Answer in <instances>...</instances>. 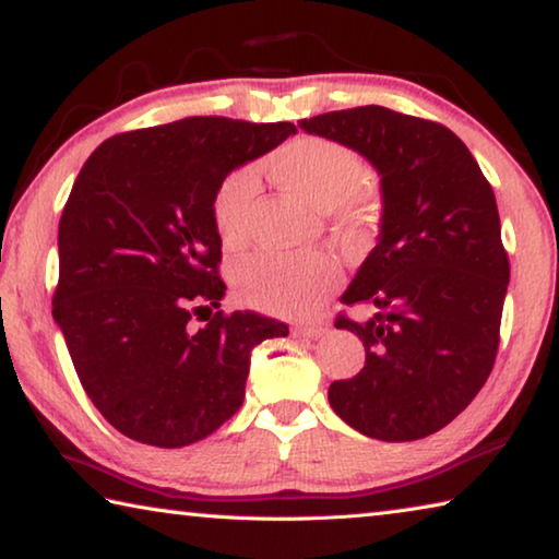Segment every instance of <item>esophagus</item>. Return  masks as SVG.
<instances>
[{
  "mask_svg": "<svg viewBox=\"0 0 559 559\" xmlns=\"http://www.w3.org/2000/svg\"><path fill=\"white\" fill-rule=\"evenodd\" d=\"M293 333H296L298 337H310V340H316V337H323L325 333H328V325L325 323H300V325H296L293 328Z\"/></svg>",
  "mask_w": 559,
  "mask_h": 559,
  "instance_id": "1",
  "label": "esophagus"
}]
</instances>
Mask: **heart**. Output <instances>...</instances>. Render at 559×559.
<instances>
[{"mask_svg":"<svg viewBox=\"0 0 559 559\" xmlns=\"http://www.w3.org/2000/svg\"><path fill=\"white\" fill-rule=\"evenodd\" d=\"M271 175L290 194L325 210L340 231L365 236L382 210L380 189L367 182L365 159L337 140L298 138L269 159ZM257 200V173L236 167L212 194V224L226 249L239 246ZM340 266L328 251L276 257L253 253L234 269L243 302L278 318H308L337 286Z\"/></svg>","mask_w":559,"mask_h":559,"instance_id":"b5f03b06","label":"heart"}]
</instances>
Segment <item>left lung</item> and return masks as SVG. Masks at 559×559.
<instances>
[{
  "label": "left lung",
  "mask_w": 559,
  "mask_h": 559,
  "mask_svg": "<svg viewBox=\"0 0 559 559\" xmlns=\"http://www.w3.org/2000/svg\"><path fill=\"white\" fill-rule=\"evenodd\" d=\"M298 128L357 150L382 175L380 243L340 298L372 316L335 318L362 340L365 367L330 384V406L365 437H429L466 409L496 365L510 261L493 187L437 120L362 106Z\"/></svg>",
  "instance_id": "left-lung-1"
}]
</instances>
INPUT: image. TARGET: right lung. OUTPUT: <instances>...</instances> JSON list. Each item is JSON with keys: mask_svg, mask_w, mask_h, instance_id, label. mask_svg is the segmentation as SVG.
<instances>
[{"mask_svg": "<svg viewBox=\"0 0 559 559\" xmlns=\"http://www.w3.org/2000/svg\"><path fill=\"white\" fill-rule=\"evenodd\" d=\"M296 132L194 116L120 132L75 177L59 222L53 318L83 390L120 433L159 449L202 441L241 409L251 349L288 325L219 308L216 185ZM206 319L202 329L191 320Z\"/></svg>", "mask_w": 559, "mask_h": 559, "instance_id": "1", "label": "right lung"}]
</instances>
